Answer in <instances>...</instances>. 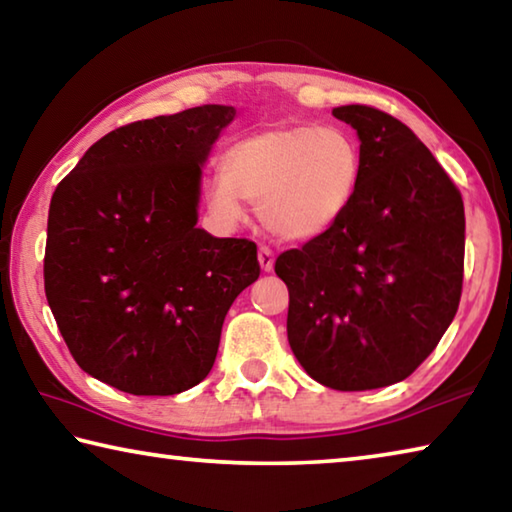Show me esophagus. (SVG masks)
Returning a JSON list of instances; mask_svg holds the SVG:
<instances>
[{
    "label": "esophagus",
    "mask_w": 512,
    "mask_h": 512,
    "mask_svg": "<svg viewBox=\"0 0 512 512\" xmlns=\"http://www.w3.org/2000/svg\"><path fill=\"white\" fill-rule=\"evenodd\" d=\"M257 259H259V266H262V271H264V273H271V271H273V262H275V257H273V250H271V248H266V246L259 248Z\"/></svg>",
    "instance_id": "esophagus-1"
}]
</instances>
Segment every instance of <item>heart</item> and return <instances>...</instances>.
<instances>
[{
  "mask_svg": "<svg viewBox=\"0 0 512 512\" xmlns=\"http://www.w3.org/2000/svg\"><path fill=\"white\" fill-rule=\"evenodd\" d=\"M361 151L339 126H280L230 146L223 173L205 189L210 210L225 221L259 205L266 228L284 239H314L339 223L361 183Z\"/></svg>",
  "mask_w": 512,
  "mask_h": 512,
  "instance_id": "obj_1",
  "label": "heart"
}]
</instances>
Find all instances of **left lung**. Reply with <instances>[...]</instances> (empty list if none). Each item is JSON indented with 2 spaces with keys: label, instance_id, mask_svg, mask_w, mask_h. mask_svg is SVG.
Here are the masks:
<instances>
[{
  "label": "left lung",
  "instance_id": "obj_1",
  "mask_svg": "<svg viewBox=\"0 0 512 512\" xmlns=\"http://www.w3.org/2000/svg\"><path fill=\"white\" fill-rule=\"evenodd\" d=\"M359 137L361 183L343 219L277 257L300 366L334 391L397 384L429 357L463 287V198L418 135L370 106L334 108Z\"/></svg>",
  "mask_w": 512,
  "mask_h": 512
}]
</instances>
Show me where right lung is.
Here are the masks:
<instances>
[{"label":"right lung","instance_id":"1","mask_svg":"<svg viewBox=\"0 0 512 512\" xmlns=\"http://www.w3.org/2000/svg\"><path fill=\"white\" fill-rule=\"evenodd\" d=\"M232 106L121 126L85 151L49 205L45 293L76 363L133 395H176L212 370L257 246L198 228L203 167Z\"/></svg>","mask_w":512,"mask_h":512}]
</instances>
